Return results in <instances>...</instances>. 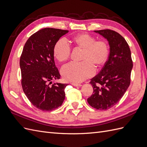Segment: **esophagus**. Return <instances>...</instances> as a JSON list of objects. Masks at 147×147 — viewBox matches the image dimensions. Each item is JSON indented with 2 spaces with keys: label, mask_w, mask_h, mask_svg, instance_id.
Segmentation results:
<instances>
[{
  "label": "esophagus",
  "mask_w": 147,
  "mask_h": 147,
  "mask_svg": "<svg viewBox=\"0 0 147 147\" xmlns=\"http://www.w3.org/2000/svg\"><path fill=\"white\" fill-rule=\"evenodd\" d=\"M71 84H72L73 86H77V87H80L82 86L81 84H78V83H71Z\"/></svg>",
  "instance_id": "obj_1"
}]
</instances>
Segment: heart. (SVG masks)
Instances as JSON below:
<instances>
[{
  "instance_id": "obj_1",
  "label": "heart",
  "mask_w": 147,
  "mask_h": 147,
  "mask_svg": "<svg viewBox=\"0 0 147 147\" xmlns=\"http://www.w3.org/2000/svg\"><path fill=\"white\" fill-rule=\"evenodd\" d=\"M71 42L77 48L83 50L82 63H71L64 65L61 74L66 81L79 83L92 77L96 67L103 66L107 61L109 54L108 43L105 40H96L88 34H80L71 39ZM53 54L59 62L69 59L71 48L64 39H60L55 44Z\"/></svg>"
}]
</instances>
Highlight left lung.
Masks as SVG:
<instances>
[{"label":"left lung","instance_id":"1","mask_svg":"<svg viewBox=\"0 0 147 147\" xmlns=\"http://www.w3.org/2000/svg\"><path fill=\"white\" fill-rule=\"evenodd\" d=\"M94 32L107 40L110 54L100 73L91 79L93 94L87 100L92 107L105 110L116 105L129 86L133 64L129 47L121 35L110 29Z\"/></svg>","mask_w":147,"mask_h":147}]
</instances>
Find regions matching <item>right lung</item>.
I'll list each match as a JSON object with an SVG mask.
<instances>
[{"instance_id":"obj_1","label":"right lung","mask_w":147,"mask_h":147,"mask_svg":"<svg viewBox=\"0 0 147 147\" xmlns=\"http://www.w3.org/2000/svg\"><path fill=\"white\" fill-rule=\"evenodd\" d=\"M68 32L50 28L37 31L26 42L20 57L24 94L35 107L45 112L58 108L65 99L64 90L67 84H50L61 77L55 63V45Z\"/></svg>"}]
</instances>
